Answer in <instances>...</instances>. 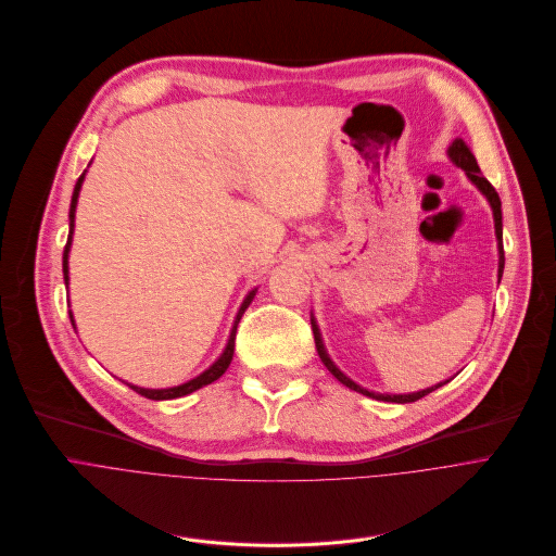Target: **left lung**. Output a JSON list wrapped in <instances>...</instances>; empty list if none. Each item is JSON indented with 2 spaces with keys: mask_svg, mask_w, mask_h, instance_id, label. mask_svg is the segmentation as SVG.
Here are the masks:
<instances>
[{
  "mask_svg": "<svg viewBox=\"0 0 556 556\" xmlns=\"http://www.w3.org/2000/svg\"><path fill=\"white\" fill-rule=\"evenodd\" d=\"M447 156H450V161L456 165V167H460L463 172H465V176L471 180V185H476V190L483 194L485 199H488V203H490V207H492V216H494V232H496V241H498V281H501V277H503V268H505V254H503V212H501V199H498V194H496V190L492 188V182L483 176V172H480V167H478V163H476V159H473V154H471V150L467 147V142L463 140V138H456L450 147H447ZM311 324H313V336H315V346H317V353H319V357H321V362H324V366L328 368V371L336 376L344 387H349V389H353V391H357V393H362V395H368V397H376V400H382V402H397V404H404V402H416V400H420V397H425L427 393H431V391H435V389H440L442 384H447L450 380H445V382H438V384H433V387H429V389H422V391H414V393H376V391H368V389H364V387H359L357 382H353L349 376H344L340 368H338V364L330 359V355H328V351H326V346H324V340H321V330H319V326H317V319L313 317V313H311Z\"/></svg>",
  "mask_w": 556,
  "mask_h": 556,
  "instance_id": "obj_1",
  "label": "left lung"
}]
</instances>
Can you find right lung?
<instances>
[{
    "instance_id": "add662e5",
    "label": "right lung",
    "mask_w": 556,
    "mask_h": 556,
    "mask_svg": "<svg viewBox=\"0 0 556 556\" xmlns=\"http://www.w3.org/2000/svg\"><path fill=\"white\" fill-rule=\"evenodd\" d=\"M89 165H91V163H89ZM85 176H87V169H85L83 176L76 180V188H73V197H71V207H68V239H66L64 254H62V273H64V286H66V288H68V252H71V243H73V228H76V207H78V197H80V190H83ZM256 290H258V288H252V290L245 294V300H243V304L239 306L237 317H235V324H232V328H230L228 344H226L224 353H220V355L205 368L203 374H199L197 378H192V380H188V382H182V384H178V387H167V389H144V387H136V384H129V382H127V387L134 389L136 393H140V395H144V397H150V400H174V397L190 395V393H194V391H199V389L212 384L214 380H218L220 376H224V374L228 371V366H230V362H232V355H235V340H237V326H239V321H241L245 308L252 304ZM68 317H71L73 328H76V319H73V313H71V311H68Z\"/></svg>"
}]
</instances>
